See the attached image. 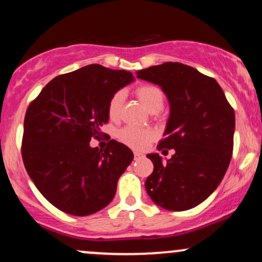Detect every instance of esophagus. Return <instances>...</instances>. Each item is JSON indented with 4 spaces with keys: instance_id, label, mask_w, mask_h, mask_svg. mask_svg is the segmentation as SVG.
I'll return each mask as SVG.
<instances>
[{
    "instance_id": "34e87169",
    "label": "esophagus",
    "mask_w": 262,
    "mask_h": 262,
    "mask_svg": "<svg viewBox=\"0 0 262 262\" xmlns=\"http://www.w3.org/2000/svg\"><path fill=\"white\" fill-rule=\"evenodd\" d=\"M141 158H144L143 152H140V151L134 152V160H139V159H141Z\"/></svg>"
}]
</instances>
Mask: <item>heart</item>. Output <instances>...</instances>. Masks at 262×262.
I'll list each match as a JSON object with an SVG mask.
<instances>
[{"label":"heart","instance_id":"obj_1","mask_svg":"<svg viewBox=\"0 0 262 262\" xmlns=\"http://www.w3.org/2000/svg\"><path fill=\"white\" fill-rule=\"evenodd\" d=\"M135 96L150 113L160 112L164 107V92L160 87L154 85H141L135 90ZM124 101V92L118 91L111 97L108 102L107 112L111 119H117L121 114L122 104ZM154 133L149 129H139L134 127H125L118 132V139L125 145L133 149L141 150L152 140Z\"/></svg>","mask_w":262,"mask_h":262}]
</instances>
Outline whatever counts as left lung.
<instances>
[{
    "label": "left lung",
    "instance_id": "8db88e82",
    "mask_svg": "<svg viewBox=\"0 0 262 262\" xmlns=\"http://www.w3.org/2000/svg\"><path fill=\"white\" fill-rule=\"evenodd\" d=\"M137 77L166 95L170 116L158 149L175 150L166 161L159 154L146 155L154 164L146 192L165 209L193 208L214 192L229 166L234 110L217 81L188 65L165 62L137 71Z\"/></svg>",
    "mask_w": 262,
    "mask_h": 262
}]
</instances>
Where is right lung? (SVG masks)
<instances>
[{
	"label": "right lung",
	"instance_id": "add662e5",
	"mask_svg": "<svg viewBox=\"0 0 262 262\" xmlns=\"http://www.w3.org/2000/svg\"><path fill=\"white\" fill-rule=\"evenodd\" d=\"M133 81L129 71L87 65L56 76L29 104L23 162L35 187L58 209L83 217L113 200L133 152L116 140L104 151L90 141L100 138L110 119L111 97Z\"/></svg>",
	"mask_w": 262,
	"mask_h": 262
}]
</instances>
